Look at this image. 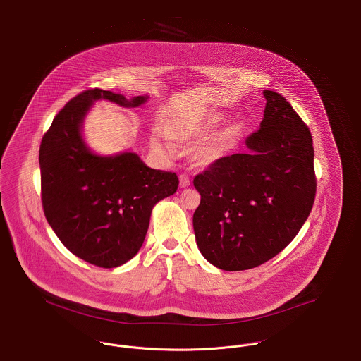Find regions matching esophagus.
<instances>
[{"label":"esophagus","instance_id":"34e87169","mask_svg":"<svg viewBox=\"0 0 361 361\" xmlns=\"http://www.w3.org/2000/svg\"><path fill=\"white\" fill-rule=\"evenodd\" d=\"M178 178H180V187L187 188L190 185V180H189V176L187 173L180 174Z\"/></svg>","mask_w":361,"mask_h":361}]
</instances>
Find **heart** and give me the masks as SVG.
<instances>
[{"label":"heart","instance_id":"1","mask_svg":"<svg viewBox=\"0 0 361 361\" xmlns=\"http://www.w3.org/2000/svg\"><path fill=\"white\" fill-rule=\"evenodd\" d=\"M154 146H156L157 149H159V150H162L164 153L169 154V156L174 154L173 145L171 144V142H168V141H165L164 138H162V140H161V138H156V140H154ZM202 157H204V159H211L209 154H204Z\"/></svg>","mask_w":361,"mask_h":361}]
</instances>
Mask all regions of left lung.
I'll list each match as a JSON object with an SVG mask.
<instances>
[{
    "label": "left lung",
    "mask_w": 361,
    "mask_h": 361,
    "mask_svg": "<svg viewBox=\"0 0 361 361\" xmlns=\"http://www.w3.org/2000/svg\"><path fill=\"white\" fill-rule=\"evenodd\" d=\"M260 128L250 149L214 161L193 185L202 202L193 214L202 257L226 271L257 267L297 236L316 199L310 130L282 95L264 90Z\"/></svg>",
    "instance_id": "obj_1"
}]
</instances>
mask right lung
Masks as SVG:
<instances>
[{
	"instance_id": "obj_1",
	"label": "right lung",
	"mask_w": 361,
	"mask_h": 361,
	"mask_svg": "<svg viewBox=\"0 0 361 361\" xmlns=\"http://www.w3.org/2000/svg\"><path fill=\"white\" fill-rule=\"evenodd\" d=\"M137 107L146 97L88 88L59 111L44 134L39 162L44 215L60 242L88 263L111 269L131 259L144 243L152 208L173 195L178 177L147 168L135 153L92 154L80 125L92 102Z\"/></svg>"
}]
</instances>
